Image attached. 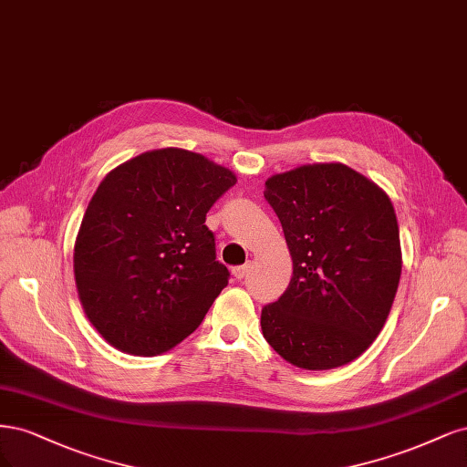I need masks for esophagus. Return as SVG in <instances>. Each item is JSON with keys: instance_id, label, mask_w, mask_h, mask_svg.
I'll use <instances>...</instances> for the list:
<instances>
[{"instance_id": "obj_1", "label": "esophagus", "mask_w": 467, "mask_h": 467, "mask_svg": "<svg viewBox=\"0 0 467 467\" xmlns=\"http://www.w3.org/2000/svg\"><path fill=\"white\" fill-rule=\"evenodd\" d=\"M248 269H250V265H248V264H244V265H236V267H233V275H234L236 279H244V277L248 275Z\"/></svg>"}]
</instances>
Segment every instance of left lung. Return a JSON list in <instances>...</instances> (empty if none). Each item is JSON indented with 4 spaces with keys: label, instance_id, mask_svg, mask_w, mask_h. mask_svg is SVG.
<instances>
[{
    "label": "left lung",
    "instance_id": "8db88e82",
    "mask_svg": "<svg viewBox=\"0 0 467 467\" xmlns=\"http://www.w3.org/2000/svg\"><path fill=\"white\" fill-rule=\"evenodd\" d=\"M293 258L279 300L262 308L267 343L295 367L351 363L380 334L401 275L400 229L388 195L341 162L267 178Z\"/></svg>",
    "mask_w": 467,
    "mask_h": 467
}]
</instances>
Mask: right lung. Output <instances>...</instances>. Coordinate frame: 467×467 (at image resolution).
<instances>
[{"mask_svg": "<svg viewBox=\"0 0 467 467\" xmlns=\"http://www.w3.org/2000/svg\"><path fill=\"white\" fill-rule=\"evenodd\" d=\"M236 176L184 149L119 164L88 202L75 240L87 318L116 349L161 355L202 324L227 287L205 215Z\"/></svg>", "mask_w": 467, "mask_h": 467, "instance_id": "add662e5", "label": "right lung"}]
</instances>
